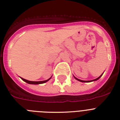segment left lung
I'll return each mask as SVG.
<instances>
[{"label": "left lung", "mask_w": 120, "mask_h": 120, "mask_svg": "<svg viewBox=\"0 0 120 120\" xmlns=\"http://www.w3.org/2000/svg\"><path fill=\"white\" fill-rule=\"evenodd\" d=\"M103 74H102L101 75H100V77H98V78H97V79H94V80H90V81H84V80H80V79H78L77 78L75 77H74L75 78V79H76L77 80H78V81H81V82H91V81H96V80H98V79H99L102 76V75H103Z\"/></svg>", "instance_id": "obj_1"}]
</instances>
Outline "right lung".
<instances>
[{"instance_id": "obj_1", "label": "right lung", "mask_w": 120, "mask_h": 120, "mask_svg": "<svg viewBox=\"0 0 120 120\" xmlns=\"http://www.w3.org/2000/svg\"><path fill=\"white\" fill-rule=\"evenodd\" d=\"M21 79H22V80H23L24 81H25V82H26L28 84H43V83H45V82H47V81H48L49 80H50V79L52 78V77H51L50 78H49V79H47V80H45V81H29V80H26V79H23V78L20 77Z\"/></svg>"}]
</instances>
